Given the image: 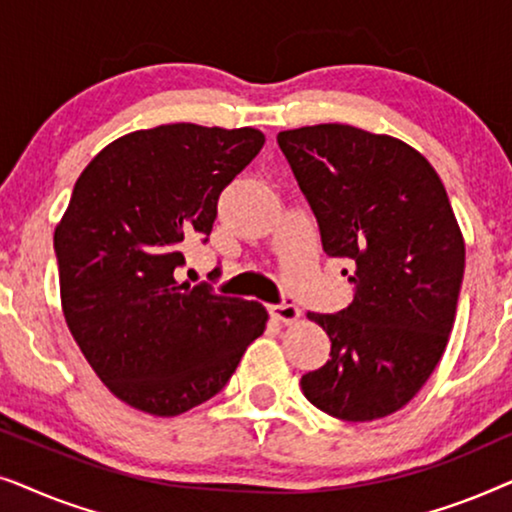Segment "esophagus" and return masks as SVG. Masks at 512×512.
Segmentation results:
<instances>
[{
	"instance_id": "obj_1",
	"label": "esophagus",
	"mask_w": 512,
	"mask_h": 512,
	"mask_svg": "<svg viewBox=\"0 0 512 512\" xmlns=\"http://www.w3.org/2000/svg\"><path fill=\"white\" fill-rule=\"evenodd\" d=\"M270 314L272 319L282 321V324H291L300 317V310L293 303H279V305H270Z\"/></svg>"
}]
</instances>
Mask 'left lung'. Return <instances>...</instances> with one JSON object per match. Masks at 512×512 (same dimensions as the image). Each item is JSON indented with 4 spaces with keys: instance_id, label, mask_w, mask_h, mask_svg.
<instances>
[{
    "instance_id": "obj_1",
    "label": "left lung",
    "mask_w": 512,
    "mask_h": 512,
    "mask_svg": "<svg viewBox=\"0 0 512 512\" xmlns=\"http://www.w3.org/2000/svg\"><path fill=\"white\" fill-rule=\"evenodd\" d=\"M277 144L321 247L352 263L354 284L345 310L307 312L331 338V359L300 387L345 422L387 417L424 387L454 326L466 249L450 198L429 160L396 137L321 123L279 132Z\"/></svg>"
}]
</instances>
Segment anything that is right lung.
I'll use <instances>...</instances> for the list:
<instances>
[{"label":"right lung","instance_id":"obj_1","mask_svg":"<svg viewBox=\"0 0 512 512\" xmlns=\"http://www.w3.org/2000/svg\"><path fill=\"white\" fill-rule=\"evenodd\" d=\"M263 144L254 128L158 125L104 146L76 179L53 237L62 312L90 368L132 408L174 417L209 401L265 331L256 300L174 277Z\"/></svg>","mask_w":512,"mask_h":512}]
</instances>
